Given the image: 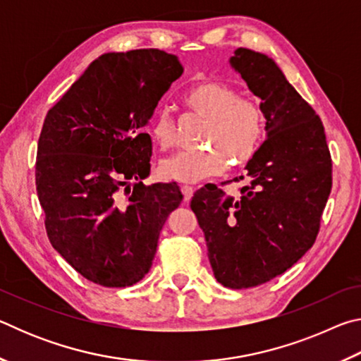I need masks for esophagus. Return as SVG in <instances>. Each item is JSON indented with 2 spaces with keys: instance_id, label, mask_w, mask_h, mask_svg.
Returning <instances> with one entry per match:
<instances>
[{
  "instance_id": "esophagus-1",
  "label": "esophagus",
  "mask_w": 361,
  "mask_h": 361,
  "mask_svg": "<svg viewBox=\"0 0 361 361\" xmlns=\"http://www.w3.org/2000/svg\"><path fill=\"white\" fill-rule=\"evenodd\" d=\"M181 192H183V197H185V202H189L194 194V188L185 185V186H181Z\"/></svg>"
}]
</instances>
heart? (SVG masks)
Segmentation results:
<instances>
[{
	"instance_id": "1",
	"label": "heart",
	"mask_w": 361,
	"mask_h": 361,
	"mask_svg": "<svg viewBox=\"0 0 361 361\" xmlns=\"http://www.w3.org/2000/svg\"><path fill=\"white\" fill-rule=\"evenodd\" d=\"M188 111L205 119L200 145L195 151H181L164 159L159 172L166 180L195 183L247 164L255 156L266 130V119L258 102L240 97L229 84L204 81L194 84L181 97ZM157 148L167 151L176 143V126L169 111L161 109L148 126Z\"/></svg>"
}]
</instances>
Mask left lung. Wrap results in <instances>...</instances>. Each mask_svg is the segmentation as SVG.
Wrapping results in <instances>:
<instances>
[{"mask_svg":"<svg viewBox=\"0 0 361 361\" xmlns=\"http://www.w3.org/2000/svg\"><path fill=\"white\" fill-rule=\"evenodd\" d=\"M231 65L261 99L267 140L247 164L240 194L207 185L191 209L219 283L232 290L266 283L314 242L333 185L325 129L314 108L264 54L239 47Z\"/></svg>","mask_w":361,"mask_h":361,"instance_id":"1","label":"left lung"}]
</instances>
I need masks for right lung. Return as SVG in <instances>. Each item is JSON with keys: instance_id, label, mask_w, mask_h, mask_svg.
Returning a JSON list of instances; mask_svg holds the SVG:
<instances>
[{"instance_id": "obj_1", "label": "right lung", "mask_w": 361, "mask_h": 361, "mask_svg": "<svg viewBox=\"0 0 361 361\" xmlns=\"http://www.w3.org/2000/svg\"><path fill=\"white\" fill-rule=\"evenodd\" d=\"M181 75L178 57L159 49L103 54L46 114L35 176L49 242L100 286H132L148 274L183 200L176 183H142L152 152L143 127Z\"/></svg>"}]
</instances>
